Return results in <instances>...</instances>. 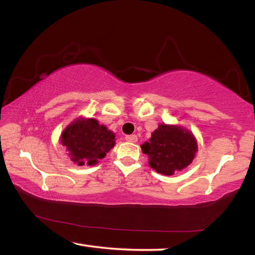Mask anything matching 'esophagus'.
<instances>
[{"instance_id":"esophagus-1","label":"esophagus","mask_w":255,"mask_h":255,"mask_svg":"<svg viewBox=\"0 0 255 255\" xmlns=\"http://www.w3.org/2000/svg\"><path fill=\"white\" fill-rule=\"evenodd\" d=\"M126 140L130 142H136L138 140V137L136 135H128L126 136Z\"/></svg>"}]
</instances>
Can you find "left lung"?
<instances>
[{
	"label": "left lung",
	"mask_w": 255,
	"mask_h": 255,
	"mask_svg": "<svg viewBox=\"0 0 255 255\" xmlns=\"http://www.w3.org/2000/svg\"><path fill=\"white\" fill-rule=\"evenodd\" d=\"M141 150L148 156L149 166L157 173L174 175L192 163L197 151V142L186 128L160 124L143 142Z\"/></svg>",
	"instance_id": "obj_1"
}]
</instances>
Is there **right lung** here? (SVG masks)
<instances>
[{
  "instance_id": "1",
  "label": "right lung",
  "mask_w": 255,
  "mask_h": 255,
  "mask_svg": "<svg viewBox=\"0 0 255 255\" xmlns=\"http://www.w3.org/2000/svg\"><path fill=\"white\" fill-rule=\"evenodd\" d=\"M115 133L94 118H78L72 122L60 137L67 148L70 159L79 166H94L105 158L115 146Z\"/></svg>"
}]
</instances>
